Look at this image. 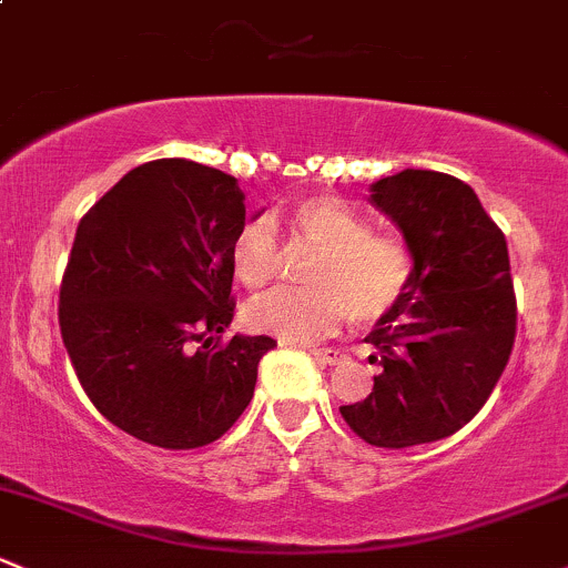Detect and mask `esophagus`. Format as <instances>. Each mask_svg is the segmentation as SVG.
I'll return each mask as SVG.
<instances>
[{"mask_svg": "<svg viewBox=\"0 0 568 568\" xmlns=\"http://www.w3.org/2000/svg\"><path fill=\"white\" fill-rule=\"evenodd\" d=\"M311 355H314L316 363L322 365H335L341 363V357H344L338 349H311Z\"/></svg>", "mask_w": 568, "mask_h": 568, "instance_id": "obj_1", "label": "esophagus"}]
</instances>
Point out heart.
Here are the masks:
<instances>
[{"label": "heart", "instance_id": "heart-1", "mask_svg": "<svg viewBox=\"0 0 568 568\" xmlns=\"http://www.w3.org/2000/svg\"><path fill=\"white\" fill-rule=\"evenodd\" d=\"M292 243L314 248L308 290H273L254 297L243 316L257 333L284 341L331 335L346 316L382 320L400 303L414 276L412 252L395 235L371 233V222L346 200L314 194L290 211ZM230 265L241 284L260 290L282 267V243L271 216H252L233 237Z\"/></svg>", "mask_w": 568, "mask_h": 568}]
</instances>
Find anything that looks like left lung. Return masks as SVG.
Listing matches in <instances>:
<instances>
[{
    "instance_id": "8db88e82",
    "label": "left lung",
    "mask_w": 568,
    "mask_h": 568,
    "mask_svg": "<svg viewBox=\"0 0 568 568\" xmlns=\"http://www.w3.org/2000/svg\"><path fill=\"white\" fill-rule=\"evenodd\" d=\"M371 203L404 233L414 276L365 335L382 365L374 393L341 417L404 449L453 436L490 398L515 344V290L506 237L460 179L406 168L371 184Z\"/></svg>"
}]
</instances>
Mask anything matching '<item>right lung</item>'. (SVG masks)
<instances>
[{
    "mask_svg": "<svg viewBox=\"0 0 568 568\" xmlns=\"http://www.w3.org/2000/svg\"><path fill=\"white\" fill-rule=\"evenodd\" d=\"M243 200L222 170L154 160L78 224L59 292L67 355L102 417L140 442H216L248 406L260 359L276 346L241 333L211 346L235 314L230 246L248 222Z\"/></svg>",
    "mask_w": 568,
    "mask_h": 568,
    "instance_id": "1",
    "label": "right lung"
}]
</instances>
